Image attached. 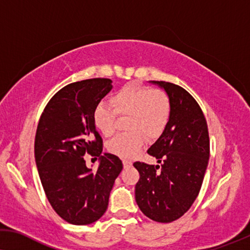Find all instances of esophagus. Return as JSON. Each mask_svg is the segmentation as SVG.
Listing matches in <instances>:
<instances>
[{"mask_svg":"<svg viewBox=\"0 0 250 250\" xmlns=\"http://www.w3.org/2000/svg\"><path fill=\"white\" fill-rule=\"evenodd\" d=\"M122 162H124V167H130L132 165V162L129 161V160H124Z\"/></svg>","mask_w":250,"mask_h":250,"instance_id":"34e87169","label":"esophagus"}]
</instances>
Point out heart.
<instances>
[{"label": "heart", "mask_w": 250, "mask_h": 250, "mask_svg": "<svg viewBox=\"0 0 250 250\" xmlns=\"http://www.w3.org/2000/svg\"><path fill=\"white\" fill-rule=\"evenodd\" d=\"M111 107L98 103L94 108V125L102 135L111 136L114 132L115 114L128 115L125 129L111 140L107 149L120 157L136 155L148 139H156L163 133L170 120L171 101L162 89H149L138 83H129L110 98Z\"/></svg>", "instance_id": "heart-1"}]
</instances>
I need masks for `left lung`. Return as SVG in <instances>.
Here are the masks:
<instances>
[{
  "instance_id": "left-lung-1",
  "label": "left lung",
  "mask_w": 250,
  "mask_h": 250,
  "mask_svg": "<svg viewBox=\"0 0 250 250\" xmlns=\"http://www.w3.org/2000/svg\"><path fill=\"white\" fill-rule=\"evenodd\" d=\"M150 83L170 97L171 115L147 150L161 164L133 163L140 175L135 197L147 217L168 223L184 215L199 194L209 160L208 129L202 108L187 90L171 83Z\"/></svg>"
}]
</instances>
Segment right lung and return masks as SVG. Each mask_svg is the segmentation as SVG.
<instances>
[{
    "mask_svg": "<svg viewBox=\"0 0 250 250\" xmlns=\"http://www.w3.org/2000/svg\"><path fill=\"white\" fill-rule=\"evenodd\" d=\"M112 80L72 83L48 102L35 137V161L45 195L68 223L86 226L101 219L108 205L121 160L102 154L103 140L93 121L96 105L112 89ZM86 152L100 160L97 171L85 167Z\"/></svg>",
    "mask_w": 250,
    "mask_h": 250,
    "instance_id": "add662e5",
    "label": "right lung"
}]
</instances>
